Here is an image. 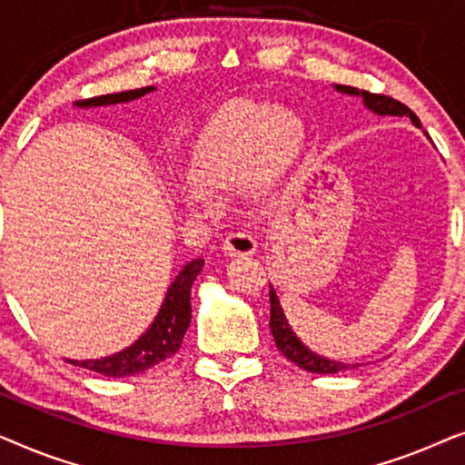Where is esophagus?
<instances>
[{
    "instance_id": "esophagus-1",
    "label": "esophagus",
    "mask_w": 465,
    "mask_h": 465,
    "mask_svg": "<svg viewBox=\"0 0 465 465\" xmlns=\"http://www.w3.org/2000/svg\"><path fill=\"white\" fill-rule=\"evenodd\" d=\"M256 239L245 232H231L224 239V253L226 256H252L256 252Z\"/></svg>"
}]
</instances>
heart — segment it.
<instances>
[{"label":"heart","instance_id":"b5f03b06","mask_svg":"<svg viewBox=\"0 0 465 465\" xmlns=\"http://www.w3.org/2000/svg\"><path fill=\"white\" fill-rule=\"evenodd\" d=\"M302 123L294 112L256 101H234L212 114L190 152V180L175 183V199L193 213H212L213 194L269 188L294 161Z\"/></svg>","mask_w":465,"mask_h":465}]
</instances>
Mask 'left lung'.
<instances>
[{
	"label": "left lung",
	"instance_id": "left-lung-1",
	"mask_svg": "<svg viewBox=\"0 0 465 465\" xmlns=\"http://www.w3.org/2000/svg\"><path fill=\"white\" fill-rule=\"evenodd\" d=\"M334 88L342 94H349V97H361L366 110L377 114V116H406V118H411L412 124L421 129V123H419L415 112L409 110V107H406L404 104H400V101H396V99L385 97V94L360 91V88L345 86V84H334ZM269 298H271L269 328L272 332V339H275V345L279 351H282L290 361H294L298 368H302V371H309V372H317V374H334V372L347 371V368L360 366V364L351 366V364H345V361L328 360V358H323V355H317L311 351L307 345H302V341L294 334V330L290 328L288 317H285L282 304H279V298H277L275 288H272V285H271Z\"/></svg>",
	"mask_w": 465,
	"mask_h": 465
}]
</instances>
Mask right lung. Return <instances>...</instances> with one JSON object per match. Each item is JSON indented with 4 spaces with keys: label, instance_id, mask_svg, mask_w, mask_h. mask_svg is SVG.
Instances as JSON below:
<instances>
[{
    "label": "right lung",
    "instance_id": "add662e5",
    "mask_svg": "<svg viewBox=\"0 0 465 465\" xmlns=\"http://www.w3.org/2000/svg\"><path fill=\"white\" fill-rule=\"evenodd\" d=\"M156 91L154 86L135 88V91L114 93V94H101V97H93L86 101H78V107H101V105H116L126 104V101H135L143 94ZM205 260L196 258L188 262L175 277V282L169 285L164 301L158 309L154 322L150 328L133 342L131 347L123 349V351L107 355L101 360H69L74 366L88 368V371L105 374V377H135V374L148 371V368L161 364L171 355L177 353L182 347L183 334L190 326V290L196 275H199Z\"/></svg>",
    "mask_w": 465,
    "mask_h": 465
}]
</instances>
